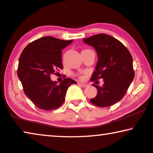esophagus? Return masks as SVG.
<instances>
[{
	"mask_svg": "<svg viewBox=\"0 0 153 153\" xmlns=\"http://www.w3.org/2000/svg\"><path fill=\"white\" fill-rule=\"evenodd\" d=\"M79 86H81V87H83V88H86L88 86V85L86 84H83V83H79Z\"/></svg>",
	"mask_w": 153,
	"mask_h": 153,
	"instance_id": "esophagus-1",
	"label": "esophagus"
}]
</instances>
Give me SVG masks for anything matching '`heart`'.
Returning a JSON list of instances; mask_svg holds the SVG:
<instances>
[{"instance_id":"obj_1","label":"heart","mask_w":153,"mask_h":153,"mask_svg":"<svg viewBox=\"0 0 153 153\" xmlns=\"http://www.w3.org/2000/svg\"><path fill=\"white\" fill-rule=\"evenodd\" d=\"M82 77H82H83V76H82V77Z\"/></svg>"}]
</instances>
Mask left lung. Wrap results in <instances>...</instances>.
I'll use <instances>...</instances> for the list:
<instances>
[{"instance_id":"left-lung-1","label":"left lung","mask_w":153,"mask_h":153,"mask_svg":"<svg viewBox=\"0 0 153 153\" xmlns=\"http://www.w3.org/2000/svg\"><path fill=\"white\" fill-rule=\"evenodd\" d=\"M83 41L93 46L98 55L92 81L100 78L104 81L101 87L92 84L98 90L90 102L98 107H110L124 97L133 81L132 56L120 41L109 35L99 33Z\"/></svg>"}]
</instances>
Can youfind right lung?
Segmentation results:
<instances>
[{"instance_id": "add662e5", "label": "right lung", "mask_w": 153, "mask_h": 153, "mask_svg": "<svg viewBox=\"0 0 153 153\" xmlns=\"http://www.w3.org/2000/svg\"><path fill=\"white\" fill-rule=\"evenodd\" d=\"M72 42L45 36L30 43L22 51L17 76L25 94L40 109L51 111L61 107L68 88L77 84L74 79L65 78L57 84L50 76L63 69L62 50Z\"/></svg>"}]
</instances>
